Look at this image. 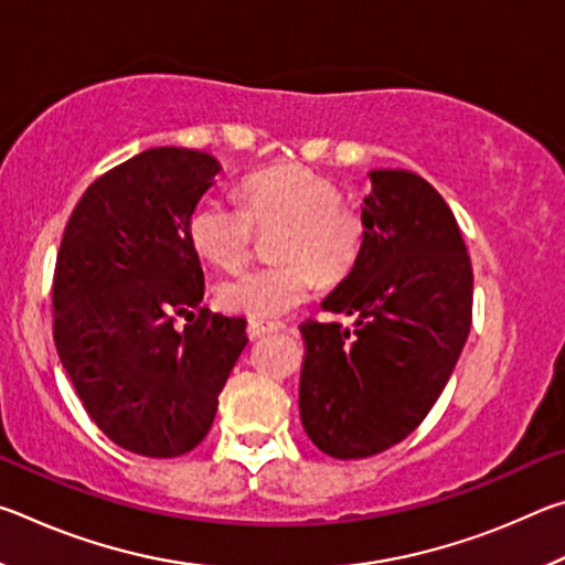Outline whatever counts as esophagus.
I'll use <instances>...</instances> for the list:
<instances>
[{"mask_svg":"<svg viewBox=\"0 0 565 565\" xmlns=\"http://www.w3.org/2000/svg\"><path fill=\"white\" fill-rule=\"evenodd\" d=\"M284 329H286L284 321H264V319L248 321V337L252 339H262V337H266V333L284 331Z\"/></svg>","mask_w":565,"mask_h":565,"instance_id":"1","label":"esophagus"}]
</instances>
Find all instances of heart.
Listing matches in <instances>:
<instances>
[{"mask_svg":"<svg viewBox=\"0 0 565 565\" xmlns=\"http://www.w3.org/2000/svg\"><path fill=\"white\" fill-rule=\"evenodd\" d=\"M341 186L303 164H274L242 181V206L206 196L189 214V242L216 266H238L256 228L279 226L271 242L276 262L248 266L218 284L226 309L254 319L281 317L319 284L339 281L366 246L369 218L343 202Z\"/></svg>","mask_w":565,"mask_h":565,"instance_id":"obj_1","label":"heart"}]
</instances>
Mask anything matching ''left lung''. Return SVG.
Listing matches in <instances>:
<instances>
[{
  "label": "left lung",
  "mask_w": 565,
  "mask_h": 565,
  "mask_svg": "<svg viewBox=\"0 0 565 565\" xmlns=\"http://www.w3.org/2000/svg\"><path fill=\"white\" fill-rule=\"evenodd\" d=\"M359 262L306 319L299 411L306 436L331 458L396 446L426 418L471 331L473 271L444 196L414 171H371Z\"/></svg>",
  "instance_id": "obj_1"
}]
</instances>
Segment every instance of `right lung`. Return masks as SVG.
Returning a JSON list of instances; mask_svg holds the SVG:
<instances>
[{"label":"right lung","instance_id":"add662e5","mask_svg":"<svg viewBox=\"0 0 565 565\" xmlns=\"http://www.w3.org/2000/svg\"><path fill=\"white\" fill-rule=\"evenodd\" d=\"M218 171L204 151L147 149L94 179L64 228L56 353L94 424L131 454L174 458L202 444L248 341L242 317L190 313L204 271L189 214Z\"/></svg>","mask_w":565,"mask_h":565}]
</instances>
